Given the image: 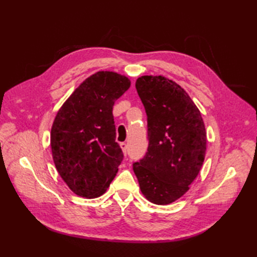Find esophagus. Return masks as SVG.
Listing matches in <instances>:
<instances>
[{
    "label": "esophagus",
    "instance_id": "1",
    "mask_svg": "<svg viewBox=\"0 0 257 257\" xmlns=\"http://www.w3.org/2000/svg\"><path fill=\"white\" fill-rule=\"evenodd\" d=\"M127 144H124V143H121L120 144V148H121V150H122V152H123V155L124 156H127Z\"/></svg>",
    "mask_w": 257,
    "mask_h": 257
}]
</instances>
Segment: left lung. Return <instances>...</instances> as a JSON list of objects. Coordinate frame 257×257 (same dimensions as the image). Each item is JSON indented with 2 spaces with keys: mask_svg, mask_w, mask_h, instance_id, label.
I'll list each match as a JSON object with an SVG mask.
<instances>
[{
  "mask_svg": "<svg viewBox=\"0 0 257 257\" xmlns=\"http://www.w3.org/2000/svg\"><path fill=\"white\" fill-rule=\"evenodd\" d=\"M136 88L148 117V152L134 163L141 193L167 205L188 192L206 151L202 114L189 94L165 76H141Z\"/></svg>",
  "mask_w": 257,
  "mask_h": 257,
  "instance_id": "obj_1",
  "label": "left lung"
}]
</instances>
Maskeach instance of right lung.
Returning a JSON list of instances; mask_svg holds the SVG:
<instances>
[{"label": "right lung", "instance_id": "add662e5", "mask_svg": "<svg viewBox=\"0 0 257 257\" xmlns=\"http://www.w3.org/2000/svg\"><path fill=\"white\" fill-rule=\"evenodd\" d=\"M130 85L124 75L99 70L58 109L51 130L53 160L75 194L98 198L116 177L123 155L116 143L112 106Z\"/></svg>", "mask_w": 257, "mask_h": 257}]
</instances>
